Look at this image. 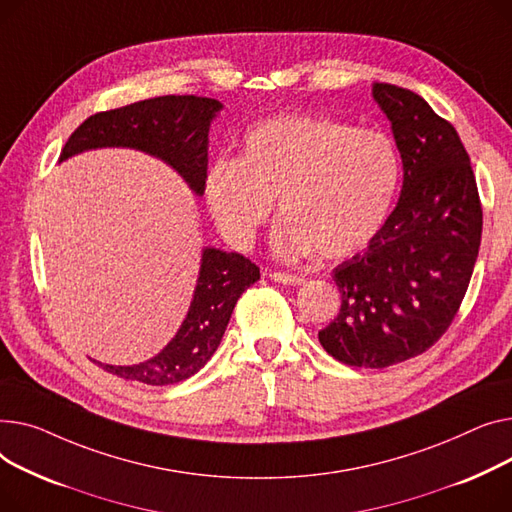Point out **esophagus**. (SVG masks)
I'll use <instances>...</instances> for the list:
<instances>
[{
    "label": "esophagus",
    "instance_id": "34e87169",
    "mask_svg": "<svg viewBox=\"0 0 512 512\" xmlns=\"http://www.w3.org/2000/svg\"><path fill=\"white\" fill-rule=\"evenodd\" d=\"M268 277L273 279V281H277V283H283V285H302L304 283V279L302 277H297V275H289V273H268Z\"/></svg>",
    "mask_w": 512,
    "mask_h": 512
}]
</instances>
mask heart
I'll return each mask as SVG.
<instances>
[{
  "instance_id": "obj_1",
  "label": "heart",
  "mask_w": 512,
  "mask_h": 512,
  "mask_svg": "<svg viewBox=\"0 0 512 512\" xmlns=\"http://www.w3.org/2000/svg\"><path fill=\"white\" fill-rule=\"evenodd\" d=\"M399 182V150L382 130L287 115L254 126L237 161L210 167L204 200L233 248L254 244L277 200L283 219L273 233L275 252L295 260L318 250L337 260L372 242Z\"/></svg>"
}]
</instances>
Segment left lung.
<instances>
[{
  "label": "left lung",
  "instance_id": "1",
  "mask_svg": "<svg viewBox=\"0 0 512 512\" xmlns=\"http://www.w3.org/2000/svg\"><path fill=\"white\" fill-rule=\"evenodd\" d=\"M403 161L393 213L364 252L333 270L339 316L320 345L355 368H386L430 349L457 316L482 242V204L467 150L407 88L374 82Z\"/></svg>",
  "mask_w": 512,
  "mask_h": 512
}]
</instances>
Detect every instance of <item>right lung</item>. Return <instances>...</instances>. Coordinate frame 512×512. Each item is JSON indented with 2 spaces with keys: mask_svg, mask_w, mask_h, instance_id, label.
<instances>
[{
  "mask_svg": "<svg viewBox=\"0 0 512 512\" xmlns=\"http://www.w3.org/2000/svg\"><path fill=\"white\" fill-rule=\"evenodd\" d=\"M221 109L223 103L217 99L167 95L95 113L68 138L59 163L95 148H134L167 163L196 196H202L208 130ZM258 279L260 268L246 256L206 246L188 314L175 337L155 357L134 366L93 362L119 378L153 386L194 376L217 351L239 295Z\"/></svg>",
  "mask_w": 512,
  "mask_h": 512,
  "instance_id": "1",
  "label": "right lung"
}]
</instances>
